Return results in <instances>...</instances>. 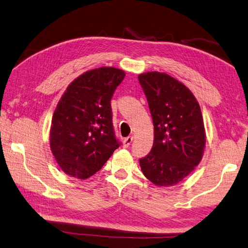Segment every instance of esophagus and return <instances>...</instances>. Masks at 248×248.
Wrapping results in <instances>:
<instances>
[{
	"label": "esophagus",
	"instance_id": "34e87169",
	"mask_svg": "<svg viewBox=\"0 0 248 248\" xmlns=\"http://www.w3.org/2000/svg\"><path fill=\"white\" fill-rule=\"evenodd\" d=\"M132 140H133V138L132 137H128V138H125L124 140V148H128L130 145H131V143H132Z\"/></svg>",
	"mask_w": 248,
	"mask_h": 248
}]
</instances>
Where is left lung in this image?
Segmentation results:
<instances>
[{"label": "left lung", "mask_w": 248, "mask_h": 248, "mask_svg": "<svg viewBox=\"0 0 248 248\" xmlns=\"http://www.w3.org/2000/svg\"><path fill=\"white\" fill-rule=\"evenodd\" d=\"M139 81L154 123V145L140 166L156 186L182 182L200 163L206 137L200 105L192 92L166 73L147 72Z\"/></svg>", "instance_id": "obj_1"}]
</instances>
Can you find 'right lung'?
<instances>
[{
	"label": "right lung",
	"mask_w": 248,
	"mask_h": 248,
	"mask_svg": "<svg viewBox=\"0 0 248 248\" xmlns=\"http://www.w3.org/2000/svg\"><path fill=\"white\" fill-rule=\"evenodd\" d=\"M125 73L103 66L77 77L58 102L49 133L61 170L86 179L104 166L120 143L115 138L110 100Z\"/></svg>",
	"instance_id": "add662e5"
}]
</instances>
